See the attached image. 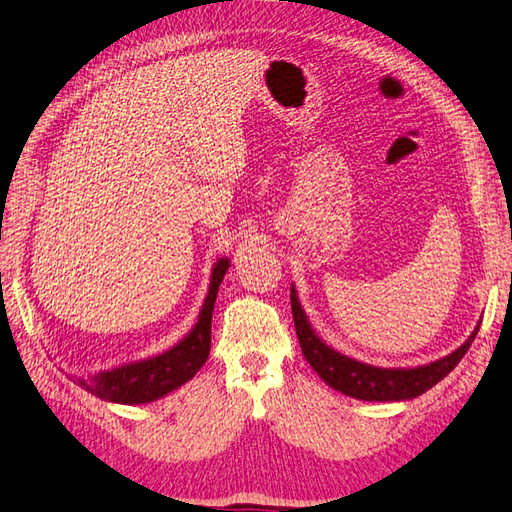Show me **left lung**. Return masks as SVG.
Listing matches in <instances>:
<instances>
[{
    "label": "left lung",
    "mask_w": 512,
    "mask_h": 512,
    "mask_svg": "<svg viewBox=\"0 0 512 512\" xmlns=\"http://www.w3.org/2000/svg\"><path fill=\"white\" fill-rule=\"evenodd\" d=\"M290 308H293V319L297 338L301 344V353L306 355L308 364L319 372V377L342 394L359 400H377V403H392V400H409L431 390L441 379L454 370L467 349L478 334L480 323L457 351L437 359V362L416 366V368H381L366 362H357L355 357L342 355L331 349L319 336L308 321L306 310L301 308L295 286H290Z\"/></svg>",
    "instance_id": "1"
}]
</instances>
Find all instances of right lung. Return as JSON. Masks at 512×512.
I'll list each match as a JSON object with an SVG mask.
<instances>
[{
  "label": "right lung",
  "mask_w": 512,
  "mask_h": 512,
  "mask_svg": "<svg viewBox=\"0 0 512 512\" xmlns=\"http://www.w3.org/2000/svg\"><path fill=\"white\" fill-rule=\"evenodd\" d=\"M228 267V258H219L215 262L209 293H206V299L202 303L198 323L172 349L140 359V362H131L112 370H101L90 377H77L75 381L90 394L120 405L153 403V400L181 388V385L193 379V375L204 366L206 357H209L213 308L219 284H222Z\"/></svg>",
  "instance_id": "obj_1"
}]
</instances>
